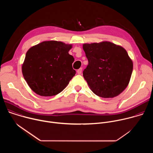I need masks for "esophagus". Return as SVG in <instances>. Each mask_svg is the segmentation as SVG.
<instances>
[{
    "label": "esophagus",
    "mask_w": 153,
    "mask_h": 153,
    "mask_svg": "<svg viewBox=\"0 0 153 153\" xmlns=\"http://www.w3.org/2000/svg\"><path fill=\"white\" fill-rule=\"evenodd\" d=\"M82 68H79V70H77V74H80L82 73Z\"/></svg>",
    "instance_id": "1"
}]
</instances>
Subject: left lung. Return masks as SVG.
<instances>
[{"instance_id":"1","label":"left lung","mask_w":153,"mask_h":153,"mask_svg":"<svg viewBox=\"0 0 153 153\" xmlns=\"http://www.w3.org/2000/svg\"><path fill=\"white\" fill-rule=\"evenodd\" d=\"M83 49L88 61L83 76L91 90L103 98H113L122 93L133 69L125 49L108 41L84 43Z\"/></svg>"}]
</instances>
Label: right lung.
Masks as SVG:
<instances>
[{"label": "right lung", "instance_id": "1", "mask_svg": "<svg viewBox=\"0 0 153 153\" xmlns=\"http://www.w3.org/2000/svg\"><path fill=\"white\" fill-rule=\"evenodd\" d=\"M72 45L62 42H42L30 48L22 67L30 88L41 96H53L62 91L74 76V59L68 52Z\"/></svg>", "mask_w": 153, "mask_h": 153}]
</instances>
